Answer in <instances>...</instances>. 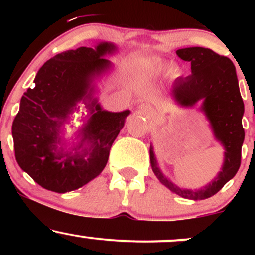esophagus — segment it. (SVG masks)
<instances>
[{
    "mask_svg": "<svg viewBox=\"0 0 255 255\" xmlns=\"http://www.w3.org/2000/svg\"><path fill=\"white\" fill-rule=\"evenodd\" d=\"M137 111H139V114H141V115L146 116V118H151V116L153 115V109H152L151 105L147 103L140 104L139 108H137Z\"/></svg>",
    "mask_w": 255,
    "mask_h": 255,
    "instance_id": "esophagus-1",
    "label": "esophagus"
}]
</instances>
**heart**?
Instances as JSON below:
<instances>
[{
    "label": "heart",
    "instance_id": "1",
    "mask_svg": "<svg viewBox=\"0 0 255 255\" xmlns=\"http://www.w3.org/2000/svg\"><path fill=\"white\" fill-rule=\"evenodd\" d=\"M160 69H162V71H165V69H166V68H160Z\"/></svg>",
    "mask_w": 255,
    "mask_h": 255
}]
</instances>
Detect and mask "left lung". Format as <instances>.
<instances>
[{"label": "left lung", "instance_id": "8db88e82", "mask_svg": "<svg viewBox=\"0 0 255 255\" xmlns=\"http://www.w3.org/2000/svg\"><path fill=\"white\" fill-rule=\"evenodd\" d=\"M177 56L191 62L192 74L178 78L171 95L182 107H193L203 99L201 110L210 121L216 139L224 147V163L218 176L199 191L181 189L169 181L150 147L151 166L158 180L177 195L191 200H201L215 195L238 172L241 164V148L245 140L242 116L245 105L239 90L236 69L230 58L216 54L211 49L192 46L178 49Z\"/></svg>", "mask_w": 255, "mask_h": 255}]
</instances>
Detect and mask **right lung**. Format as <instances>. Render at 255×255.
<instances>
[{
	"mask_svg": "<svg viewBox=\"0 0 255 255\" xmlns=\"http://www.w3.org/2000/svg\"><path fill=\"white\" fill-rule=\"evenodd\" d=\"M115 45L102 42L95 49L81 46L57 54L43 64L27 89L11 126L16 162L43 188L66 193L80 188L105 168L114 140L129 115V110L110 113L92 98V81L110 67L103 56ZM83 100L91 118L81 131L76 152L57 148L59 127ZM87 143L89 149L84 148ZM82 151H80V150Z\"/></svg>",
	"mask_w": 255,
	"mask_h": 255,
	"instance_id": "1",
	"label": "right lung"
}]
</instances>
